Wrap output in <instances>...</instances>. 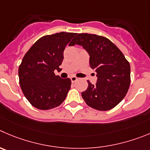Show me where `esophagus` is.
Masks as SVG:
<instances>
[{"label":"esophagus","mask_w":150,"mask_h":150,"mask_svg":"<svg viewBox=\"0 0 150 150\" xmlns=\"http://www.w3.org/2000/svg\"><path fill=\"white\" fill-rule=\"evenodd\" d=\"M77 79H78V78L75 76H72L71 77V80L72 82H75L76 80H77Z\"/></svg>","instance_id":"esophagus-1"}]
</instances>
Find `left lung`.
<instances>
[{"label":"left lung","instance_id":"obj_1","mask_svg":"<svg viewBox=\"0 0 150 150\" xmlns=\"http://www.w3.org/2000/svg\"><path fill=\"white\" fill-rule=\"evenodd\" d=\"M82 45L90 55V66L95 69L97 82L82 93L85 103L98 110L106 111L122 102L130 85V65L123 53L109 39L87 33L78 34L70 46Z\"/></svg>","mask_w":150,"mask_h":150}]
</instances>
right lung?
<instances>
[{
	"instance_id": "right-lung-1",
	"label": "right lung",
	"mask_w": 150,
	"mask_h": 150,
	"mask_svg": "<svg viewBox=\"0 0 150 150\" xmlns=\"http://www.w3.org/2000/svg\"><path fill=\"white\" fill-rule=\"evenodd\" d=\"M76 33L59 32L37 40L24 55L18 69L21 90L32 106L49 110L63 102L71 88L69 78L54 74L60 70L63 51Z\"/></svg>"
}]
</instances>
